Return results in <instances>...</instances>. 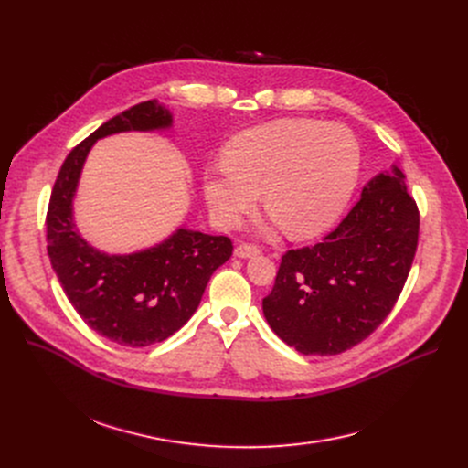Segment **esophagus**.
<instances>
[{
  "instance_id": "esophagus-1",
  "label": "esophagus",
  "mask_w": 468,
  "mask_h": 468,
  "mask_svg": "<svg viewBox=\"0 0 468 468\" xmlns=\"http://www.w3.org/2000/svg\"><path fill=\"white\" fill-rule=\"evenodd\" d=\"M256 254H260V247H258V244H252V242H242L235 249L237 258H252Z\"/></svg>"
}]
</instances>
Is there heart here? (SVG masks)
I'll return each instance as SVG.
<instances>
[{
	"label": "heart",
	"mask_w": 468,
	"mask_h": 468,
	"mask_svg": "<svg viewBox=\"0 0 468 468\" xmlns=\"http://www.w3.org/2000/svg\"><path fill=\"white\" fill-rule=\"evenodd\" d=\"M360 147L343 125L279 119L237 134L224 163L203 172L214 221L231 228L258 201L293 237L324 231L346 208L358 176Z\"/></svg>",
	"instance_id": "1"
}]
</instances>
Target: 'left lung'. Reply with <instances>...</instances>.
I'll return each mask as SVG.
<instances>
[{"instance_id":"left-lung-1","label":"left lung","mask_w":468,"mask_h":468,"mask_svg":"<svg viewBox=\"0 0 468 468\" xmlns=\"http://www.w3.org/2000/svg\"><path fill=\"white\" fill-rule=\"evenodd\" d=\"M392 166L321 242L282 254L263 314L302 355H339L364 341L400 298L420 240V208Z\"/></svg>"}]
</instances>
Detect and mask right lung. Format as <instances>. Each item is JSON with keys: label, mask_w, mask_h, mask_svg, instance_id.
Returning a JSON list of instances; mask_svg holds the SVG:
<instances>
[{"label": "right lung", "mask_w": 468, "mask_h": 468, "mask_svg": "<svg viewBox=\"0 0 468 468\" xmlns=\"http://www.w3.org/2000/svg\"><path fill=\"white\" fill-rule=\"evenodd\" d=\"M170 122L157 101L106 121L68 154L47 208V252L69 303L87 326L127 347H147L178 332L199 307L212 273L233 254L229 237L178 229L159 247L108 256L73 226L71 199L92 144L113 133L163 129Z\"/></svg>", "instance_id": "right-lung-1"}]
</instances>
